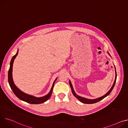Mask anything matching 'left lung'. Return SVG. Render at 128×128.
I'll return each mask as SVG.
<instances>
[{
    "label": "left lung",
    "instance_id": "1",
    "mask_svg": "<svg viewBox=\"0 0 128 128\" xmlns=\"http://www.w3.org/2000/svg\"><path fill=\"white\" fill-rule=\"evenodd\" d=\"M108 54L110 56V54H109L108 52ZM115 67V66H114ZM115 80H114V83L113 84V86H112V88H110V89L109 90V91L106 94H105L104 96H102L101 97H99L98 98H96V99H87V98H83V97H82L80 96H78V95L76 94V93L75 92L74 90V88L72 87V83L70 82V80L69 81V83H70V86L71 88V89H72V92L74 96L77 98L80 102H81L82 103H84V104H95V103H96L97 102L102 100L103 99H104L105 97H106V96H108L110 92H112V90L113 89L114 86H115V82H116V78H117V74H116V68H115Z\"/></svg>",
    "mask_w": 128,
    "mask_h": 128
}]
</instances>
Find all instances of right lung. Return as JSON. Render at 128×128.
Instances as JSON below:
<instances>
[{
	"mask_svg": "<svg viewBox=\"0 0 128 128\" xmlns=\"http://www.w3.org/2000/svg\"><path fill=\"white\" fill-rule=\"evenodd\" d=\"M18 50L17 52V53L15 55H14L12 59L10 62V68L9 70H8V83H9V85L10 86L11 88L12 89L13 92H14V94L18 97L21 100H22L26 102L27 103L30 104H40L42 103L45 102V101H46L47 100L49 99V98L50 97L51 95L52 94V90L54 86V84L57 78L54 81L53 83L52 86V88H51L48 94L45 96L42 97H36L32 95H30L27 94H26L22 91H21L18 88H17V86H15L13 80L12 78V70H13V64L14 61V59L16 57V56H18Z\"/></svg>",
	"mask_w": 128,
	"mask_h": 128,
	"instance_id": "1",
	"label": "right lung"
}]
</instances>
